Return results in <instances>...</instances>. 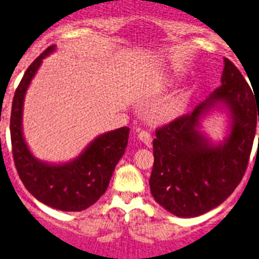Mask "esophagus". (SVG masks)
<instances>
[{
  "instance_id": "obj_1",
  "label": "esophagus",
  "mask_w": 259,
  "mask_h": 259,
  "mask_svg": "<svg viewBox=\"0 0 259 259\" xmlns=\"http://www.w3.org/2000/svg\"><path fill=\"white\" fill-rule=\"evenodd\" d=\"M137 134H138V138H140L142 142L148 145L151 142V134L146 130H142V129H137Z\"/></svg>"
}]
</instances>
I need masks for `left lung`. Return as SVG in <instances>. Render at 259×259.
Listing matches in <instances>:
<instances>
[{
    "label": "left lung",
    "instance_id": "left-lung-1",
    "mask_svg": "<svg viewBox=\"0 0 259 259\" xmlns=\"http://www.w3.org/2000/svg\"><path fill=\"white\" fill-rule=\"evenodd\" d=\"M221 82L191 113L155 129L150 191L159 205L177 217H197L217 207L235 190L247 169L259 101L228 58ZM218 102L228 106L233 125L224 145L213 147L196 126L200 115Z\"/></svg>",
    "mask_w": 259,
    "mask_h": 259
}]
</instances>
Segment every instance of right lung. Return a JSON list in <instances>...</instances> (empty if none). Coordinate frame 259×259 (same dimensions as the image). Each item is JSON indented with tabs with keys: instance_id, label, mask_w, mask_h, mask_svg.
<instances>
[{
	"instance_id": "1",
	"label": "right lung",
	"mask_w": 259,
	"mask_h": 259,
	"mask_svg": "<svg viewBox=\"0 0 259 259\" xmlns=\"http://www.w3.org/2000/svg\"><path fill=\"white\" fill-rule=\"evenodd\" d=\"M53 50L54 46H49L31 62L16 89L10 114L12 151L22 184L39 202L64 211H81L96 203L108 189L127 146L130 129L123 126L97 137L78 158L65 165H48L31 155L21 129L24 97L42 60Z\"/></svg>"
}]
</instances>
